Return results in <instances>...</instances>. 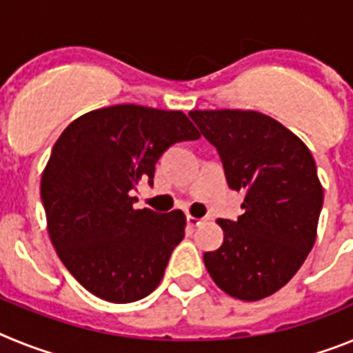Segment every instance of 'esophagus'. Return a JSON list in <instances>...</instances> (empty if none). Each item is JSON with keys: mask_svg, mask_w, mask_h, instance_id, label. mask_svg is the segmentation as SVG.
<instances>
[{"mask_svg": "<svg viewBox=\"0 0 353 353\" xmlns=\"http://www.w3.org/2000/svg\"><path fill=\"white\" fill-rule=\"evenodd\" d=\"M205 219H201V217H194V215H187V224L192 228L199 226V224H203Z\"/></svg>", "mask_w": 353, "mask_h": 353, "instance_id": "obj_1", "label": "esophagus"}]
</instances>
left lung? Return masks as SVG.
Instances as JSON below:
<instances>
[{"mask_svg": "<svg viewBox=\"0 0 353 353\" xmlns=\"http://www.w3.org/2000/svg\"><path fill=\"white\" fill-rule=\"evenodd\" d=\"M189 117L217 150L230 189L245 192L244 214L217 221L224 242L205 252V267L232 297H269L295 276L316 239L323 189L313 155L295 134L258 111Z\"/></svg>", "mask_w": 353, "mask_h": 353, "instance_id": "left-lung-1", "label": "left lung"}]
</instances>
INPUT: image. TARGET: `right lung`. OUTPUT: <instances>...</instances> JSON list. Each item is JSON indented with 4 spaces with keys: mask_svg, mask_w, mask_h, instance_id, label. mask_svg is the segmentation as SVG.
I'll return each mask as SVG.
<instances>
[{
    "mask_svg": "<svg viewBox=\"0 0 353 353\" xmlns=\"http://www.w3.org/2000/svg\"><path fill=\"white\" fill-rule=\"evenodd\" d=\"M199 132L182 111L118 104L83 114L61 132L40 196L56 252L90 293L127 304L154 292L185 235L182 210L132 207L139 180L154 183L171 145Z\"/></svg>",
    "mask_w": 353,
    "mask_h": 353,
    "instance_id": "add662e5",
    "label": "right lung"
}]
</instances>
